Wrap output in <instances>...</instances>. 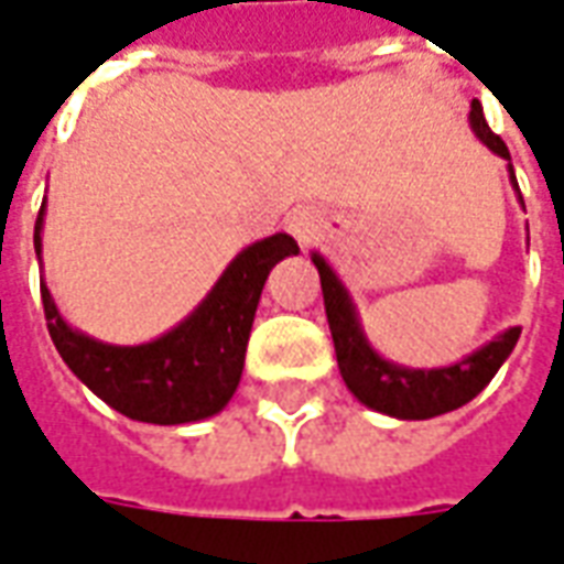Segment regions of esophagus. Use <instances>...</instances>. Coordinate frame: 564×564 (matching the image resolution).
I'll list each match as a JSON object with an SVG mask.
<instances>
[{"label":"esophagus","mask_w":564,"mask_h":564,"mask_svg":"<svg viewBox=\"0 0 564 564\" xmlns=\"http://www.w3.org/2000/svg\"><path fill=\"white\" fill-rule=\"evenodd\" d=\"M289 230L297 237V242H313L318 234V215L310 209H297L289 218Z\"/></svg>","instance_id":"1"}]
</instances>
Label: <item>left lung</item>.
I'll use <instances>...</instances> for the list:
<instances>
[{
	"instance_id": "left-lung-1",
	"label": "left lung",
	"mask_w": 564,
	"mask_h": 564,
	"mask_svg": "<svg viewBox=\"0 0 564 564\" xmlns=\"http://www.w3.org/2000/svg\"><path fill=\"white\" fill-rule=\"evenodd\" d=\"M467 121H470V130L482 145L498 158L510 161V151L501 142V135H495L489 130V123L482 118V106L477 99L470 102ZM507 170H510V185L519 194L513 163H507ZM519 203H522V194H519ZM313 263L318 270V279H322L325 313L327 325H330V337H334V349H337L339 377L358 401L370 406V410H377V413H386V416L434 419L465 406L467 401H474L492 382L498 367L505 365L507 355L513 352L519 334H522V327H507L505 334H498L486 346H480L477 352L465 355L462 361H455L449 367L416 370V367L394 365L389 358H382L370 346V339L365 337V327L358 322V310H355L346 285L334 273V267L318 251H313Z\"/></svg>"
}]
</instances>
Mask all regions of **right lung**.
<instances>
[{
    "mask_svg": "<svg viewBox=\"0 0 564 564\" xmlns=\"http://www.w3.org/2000/svg\"><path fill=\"white\" fill-rule=\"evenodd\" d=\"M45 203L35 218V254L42 261ZM289 234L251 242L227 263L197 310L151 343L115 346L75 330L59 315L42 282L47 330L75 377L87 389L135 422L187 425L221 413L242 377L251 322L258 313L263 282L275 263L297 254Z\"/></svg>",
    "mask_w": 564,
    "mask_h": 564,
    "instance_id": "add662e5",
    "label": "right lung"
}]
</instances>
